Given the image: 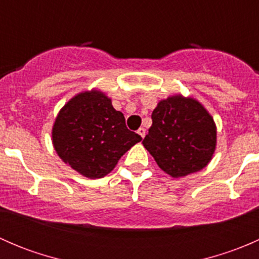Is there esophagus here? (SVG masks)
Listing matches in <instances>:
<instances>
[{
    "instance_id": "34e87169",
    "label": "esophagus",
    "mask_w": 259,
    "mask_h": 259,
    "mask_svg": "<svg viewBox=\"0 0 259 259\" xmlns=\"http://www.w3.org/2000/svg\"><path fill=\"white\" fill-rule=\"evenodd\" d=\"M138 134H139L140 137H142L143 139H144V137H145V129H144V127H140V129L138 130Z\"/></svg>"
}]
</instances>
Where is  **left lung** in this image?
Instances as JSON below:
<instances>
[{"mask_svg":"<svg viewBox=\"0 0 259 259\" xmlns=\"http://www.w3.org/2000/svg\"><path fill=\"white\" fill-rule=\"evenodd\" d=\"M151 120L143 144L165 173L185 177L209 163L215 149V125L197 100L168 98L154 109Z\"/></svg>","mask_w":259,"mask_h":259,"instance_id":"1","label":"left lung"}]
</instances>
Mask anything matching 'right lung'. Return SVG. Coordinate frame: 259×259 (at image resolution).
<instances>
[{
  "mask_svg": "<svg viewBox=\"0 0 259 259\" xmlns=\"http://www.w3.org/2000/svg\"><path fill=\"white\" fill-rule=\"evenodd\" d=\"M142 140L130 132L122 113L99 91L81 93L61 109L52 129L60 158L88 178H103L117 160Z\"/></svg>",
  "mask_w": 259,
  "mask_h": 259,
  "instance_id": "obj_1",
  "label": "right lung"
}]
</instances>
